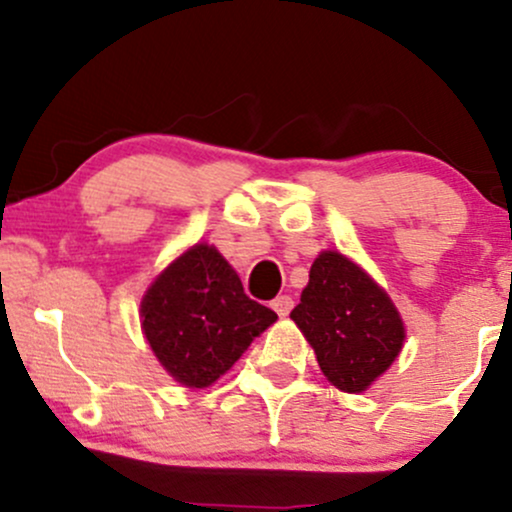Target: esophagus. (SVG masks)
Masks as SVG:
<instances>
[{"label":"esophagus","instance_id":"obj_1","mask_svg":"<svg viewBox=\"0 0 512 512\" xmlns=\"http://www.w3.org/2000/svg\"><path fill=\"white\" fill-rule=\"evenodd\" d=\"M272 308L276 310V315H279V317H286V315L291 313V308H293V298H291V296H279V298H274Z\"/></svg>","mask_w":512,"mask_h":512}]
</instances>
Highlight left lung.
<instances>
[{"mask_svg": "<svg viewBox=\"0 0 512 512\" xmlns=\"http://www.w3.org/2000/svg\"><path fill=\"white\" fill-rule=\"evenodd\" d=\"M332 385L363 392L392 366L404 325L387 293L339 252H322L310 267L301 303L291 310Z\"/></svg>", "mask_w": 512, "mask_h": 512, "instance_id": "8db88e82", "label": "left lung"}]
</instances>
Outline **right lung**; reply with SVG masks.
<instances>
[{"label":"right lung","instance_id":"obj_1","mask_svg":"<svg viewBox=\"0 0 512 512\" xmlns=\"http://www.w3.org/2000/svg\"><path fill=\"white\" fill-rule=\"evenodd\" d=\"M274 320V310L245 296L231 264L209 245L180 255L142 301L151 349L187 387L219 380Z\"/></svg>","mask_w":512,"mask_h":512}]
</instances>
